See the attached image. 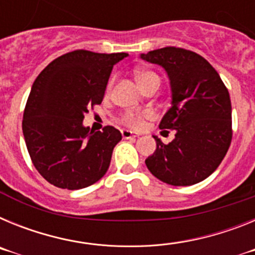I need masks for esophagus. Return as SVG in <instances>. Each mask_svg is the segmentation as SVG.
<instances>
[{"label":"esophagus","instance_id":"1","mask_svg":"<svg viewBox=\"0 0 255 255\" xmlns=\"http://www.w3.org/2000/svg\"><path fill=\"white\" fill-rule=\"evenodd\" d=\"M121 134H123L124 139H131V138H136V135L132 134L130 130H121Z\"/></svg>","mask_w":255,"mask_h":255}]
</instances>
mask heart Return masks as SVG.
Listing matches in <instances>:
<instances>
[{
    "label": "heart",
    "mask_w": 255,
    "mask_h": 255,
    "mask_svg": "<svg viewBox=\"0 0 255 255\" xmlns=\"http://www.w3.org/2000/svg\"><path fill=\"white\" fill-rule=\"evenodd\" d=\"M114 78H111L108 80L107 87H106V92L110 93L112 89V85H114ZM136 80H138L139 85L143 87V85L148 84L150 82H159V76L157 75L153 71H148V70H144V71H139L136 74ZM152 117V112L150 111H125L120 117V121L123 124H125L126 126H129L131 129H141L144 126V123L147 119Z\"/></svg>",
    "instance_id": "heart-1"
}]
</instances>
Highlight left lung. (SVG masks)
Segmentation results:
<instances>
[{
	"label": "left lung",
	"mask_w": 255,
	"mask_h": 255,
	"mask_svg": "<svg viewBox=\"0 0 255 255\" xmlns=\"http://www.w3.org/2000/svg\"><path fill=\"white\" fill-rule=\"evenodd\" d=\"M140 58L167 73L172 102L159 129L175 130V139L157 143L145 159L148 170L161 181L189 186L215 172L233 139L231 101L218 73L206 58L193 51L164 47Z\"/></svg>",
	"instance_id": "left-lung-1"
}]
</instances>
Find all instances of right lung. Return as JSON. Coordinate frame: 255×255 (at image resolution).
Returning a JSON list of instances; mask_svg holds the SVG:
<instances>
[{
  "label": "right lung",
  "mask_w": 255,
  "mask_h": 255,
  "mask_svg": "<svg viewBox=\"0 0 255 255\" xmlns=\"http://www.w3.org/2000/svg\"><path fill=\"white\" fill-rule=\"evenodd\" d=\"M128 53L78 49L53 60L33 83L22 116L31 162L52 185L76 190L105 176L121 140L114 126L91 131L88 108L101 105L112 67Z\"/></svg>",
  "instance_id": "obj_1"
}]
</instances>
